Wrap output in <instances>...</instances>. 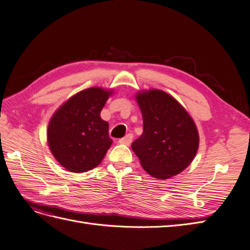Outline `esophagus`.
Segmentation results:
<instances>
[{
  "instance_id": "34e87169",
  "label": "esophagus",
  "mask_w": 250,
  "mask_h": 250,
  "mask_svg": "<svg viewBox=\"0 0 250 250\" xmlns=\"http://www.w3.org/2000/svg\"><path fill=\"white\" fill-rule=\"evenodd\" d=\"M131 141H132V134H127L123 139H120L119 143L123 144V145H130Z\"/></svg>"
}]
</instances>
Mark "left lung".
Here are the masks:
<instances>
[{"label":"left lung","mask_w":250,"mask_h":250,"mask_svg":"<svg viewBox=\"0 0 250 250\" xmlns=\"http://www.w3.org/2000/svg\"><path fill=\"white\" fill-rule=\"evenodd\" d=\"M144 131L131 144L143 169L151 176L168 179L190 165L199 147V133L192 117L176 99L161 89L135 95Z\"/></svg>","instance_id":"obj_1"}]
</instances>
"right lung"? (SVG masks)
Returning <instances> with one entry per match:
<instances>
[{"mask_svg":"<svg viewBox=\"0 0 250 250\" xmlns=\"http://www.w3.org/2000/svg\"><path fill=\"white\" fill-rule=\"evenodd\" d=\"M112 89L89 87L75 94L52 116L47 130L51 153L73 173L96 168L111 146L109 125L101 119Z\"/></svg>","mask_w":250,"mask_h":250,"instance_id":"1","label":"right lung"}]
</instances>
